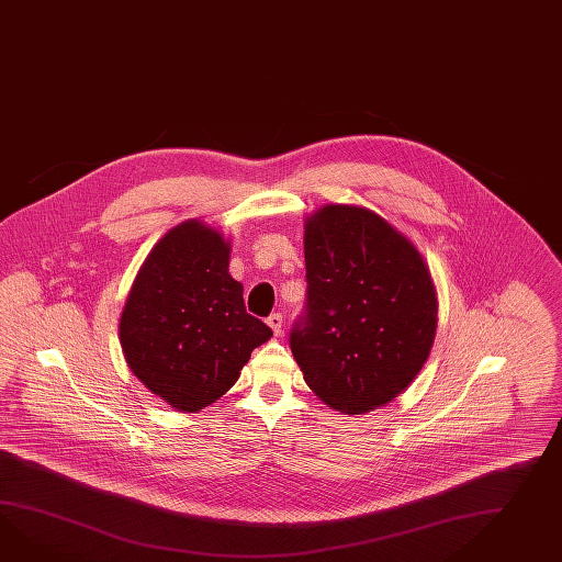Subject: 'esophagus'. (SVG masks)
<instances>
[{
	"instance_id": "esophagus-1",
	"label": "esophagus",
	"mask_w": 562,
	"mask_h": 562,
	"mask_svg": "<svg viewBox=\"0 0 562 562\" xmlns=\"http://www.w3.org/2000/svg\"><path fill=\"white\" fill-rule=\"evenodd\" d=\"M266 323H268V327L272 329L276 337L282 333V315H280V313H272V315L268 316Z\"/></svg>"
}]
</instances>
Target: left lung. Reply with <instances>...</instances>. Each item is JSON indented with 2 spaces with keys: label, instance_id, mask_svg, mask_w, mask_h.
Masks as SVG:
<instances>
[{
  "label": "left lung",
  "instance_id": "8db88e82",
  "mask_svg": "<svg viewBox=\"0 0 562 562\" xmlns=\"http://www.w3.org/2000/svg\"><path fill=\"white\" fill-rule=\"evenodd\" d=\"M306 302L290 330L304 382L342 414L375 411L423 370L437 292L420 251L366 206L325 205L304 221Z\"/></svg>",
  "mask_w": 562,
  "mask_h": 562
}]
</instances>
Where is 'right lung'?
Here are the masks:
<instances>
[{"label": "right lung", "mask_w": 562, "mask_h": 562, "mask_svg": "<svg viewBox=\"0 0 562 562\" xmlns=\"http://www.w3.org/2000/svg\"><path fill=\"white\" fill-rule=\"evenodd\" d=\"M229 249L217 229L184 221L154 246L127 294L120 321L125 361L175 411L199 412L220 400L251 351L272 337L247 315Z\"/></svg>", "instance_id": "add662e5"}]
</instances>
